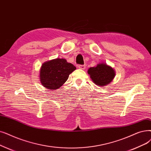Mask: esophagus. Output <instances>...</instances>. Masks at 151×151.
I'll return each mask as SVG.
<instances>
[{
  "instance_id": "esophagus-1",
  "label": "esophagus",
  "mask_w": 151,
  "mask_h": 151,
  "mask_svg": "<svg viewBox=\"0 0 151 151\" xmlns=\"http://www.w3.org/2000/svg\"><path fill=\"white\" fill-rule=\"evenodd\" d=\"M78 68H79L80 69H81V70H84L85 68H86V66H85L84 65H78Z\"/></svg>"
}]
</instances>
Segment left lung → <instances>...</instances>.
Listing matches in <instances>:
<instances>
[{
	"instance_id": "8db88e82",
	"label": "left lung",
	"mask_w": 151,
	"mask_h": 151,
	"mask_svg": "<svg viewBox=\"0 0 151 151\" xmlns=\"http://www.w3.org/2000/svg\"><path fill=\"white\" fill-rule=\"evenodd\" d=\"M88 72L94 83L100 86L109 84L115 75L114 69L105 63L98 64L96 67H91Z\"/></svg>"
}]
</instances>
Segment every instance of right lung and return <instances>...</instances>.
<instances>
[{
	"label": "right lung",
	"instance_id": "add662e5",
	"mask_svg": "<svg viewBox=\"0 0 151 151\" xmlns=\"http://www.w3.org/2000/svg\"><path fill=\"white\" fill-rule=\"evenodd\" d=\"M76 70L73 64L63 58H56L45 62L40 70V80L43 86L49 89L59 88L65 83L69 75Z\"/></svg>",
	"mask_w": 151,
	"mask_h": 151
}]
</instances>
